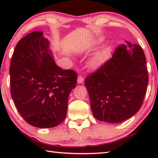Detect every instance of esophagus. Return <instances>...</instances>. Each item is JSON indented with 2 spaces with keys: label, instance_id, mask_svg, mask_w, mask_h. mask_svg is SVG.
I'll list each match as a JSON object with an SVG mask.
<instances>
[{
  "label": "esophagus",
  "instance_id": "obj_1",
  "mask_svg": "<svg viewBox=\"0 0 158 158\" xmlns=\"http://www.w3.org/2000/svg\"><path fill=\"white\" fill-rule=\"evenodd\" d=\"M84 81V77L82 76H79L78 78H77V83L78 84H81Z\"/></svg>",
  "mask_w": 158,
  "mask_h": 158
}]
</instances>
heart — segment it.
Here are the masks:
<instances>
[{
	"label": "heart",
	"mask_w": 158,
	"mask_h": 158,
	"mask_svg": "<svg viewBox=\"0 0 158 158\" xmlns=\"http://www.w3.org/2000/svg\"><path fill=\"white\" fill-rule=\"evenodd\" d=\"M99 63H100V60H99V58H94V59L91 61L90 65H91L93 67H97L99 65Z\"/></svg>",
	"instance_id": "obj_1"
}]
</instances>
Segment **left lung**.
I'll return each mask as SVG.
<instances>
[{"mask_svg":"<svg viewBox=\"0 0 158 158\" xmlns=\"http://www.w3.org/2000/svg\"><path fill=\"white\" fill-rule=\"evenodd\" d=\"M125 42L85 79L93 114L100 121H124L143 104L148 82L145 54L139 45Z\"/></svg>","mask_w":158,"mask_h":158,"instance_id":"left-lung-1","label":"left lung"}]
</instances>
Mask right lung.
<instances>
[{
	"label": "right lung",
	"instance_id": "1",
	"mask_svg": "<svg viewBox=\"0 0 158 158\" xmlns=\"http://www.w3.org/2000/svg\"><path fill=\"white\" fill-rule=\"evenodd\" d=\"M10 74L12 100L28 124L49 128L65 120L77 74L56 65L42 32H32L18 42Z\"/></svg>",
	"mask_w": 158,
	"mask_h": 158
}]
</instances>
